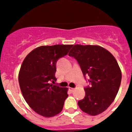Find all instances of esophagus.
Listing matches in <instances>:
<instances>
[{
    "instance_id": "34e87169",
    "label": "esophagus",
    "mask_w": 132,
    "mask_h": 132,
    "mask_svg": "<svg viewBox=\"0 0 132 132\" xmlns=\"http://www.w3.org/2000/svg\"><path fill=\"white\" fill-rule=\"evenodd\" d=\"M74 90H75L74 88H71V87H69V91L71 92V93H73Z\"/></svg>"
}]
</instances>
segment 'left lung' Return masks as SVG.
Masks as SVG:
<instances>
[{
  "mask_svg": "<svg viewBox=\"0 0 132 132\" xmlns=\"http://www.w3.org/2000/svg\"><path fill=\"white\" fill-rule=\"evenodd\" d=\"M77 61L85 79L91 86L84 87L86 95L78 102L80 109L91 116L103 112L112 104L121 82V71L111 53L97 45H75L68 54Z\"/></svg>",
  "mask_w": 132,
  "mask_h": 132,
  "instance_id": "1",
  "label": "left lung"
}]
</instances>
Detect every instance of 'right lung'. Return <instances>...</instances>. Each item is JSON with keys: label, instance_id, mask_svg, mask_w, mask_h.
<instances>
[{"label": "right lung", "instance_id": "obj_1", "mask_svg": "<svg viewBox=\"0 0 132 132\" xmlns=\"http://www.w3.org/2000/svg\"><path fill=\"white\" fill-rule=\"evenodd\" d=\"M72 46H39L30 52L22 62L18 75L21 91L29 107L42 116L50 118L61 112L68 96V88L51 82L57 80V61L67 55Z\"/></svg>", "mask_w": 132, "mask_h": 132}]
</instances>
